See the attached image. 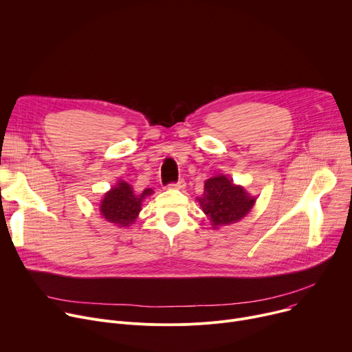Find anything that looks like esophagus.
Returning a JSON list of instances; mask_svg holds the SVG:
<instances>
[{
	"label": "esophagus",
	"instance_id": "obj_1",
	"mask_svg": "<svg viewBox=\"0 0 352 352\" xmlns=\"http://www.w3.org/2000/svg\"><path fill=\"white\" fill-rule=\"evenodd\" d=\"M169 186L175 187V188H184L186 187V182L183 179H179L176 183H170Z\"/></svg>",
	"mask_w": 352,
	"mask_h": 352
}]
</instances>
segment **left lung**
Masks as SVG:
<instances>
[{"mask_svg": "<svg viewBox=\"0 0 352 352\" xmlns=\"http://www.w3.org/2000/svg\"><path fill=\"white\" fill-rule=\"evenodd\" d=\"M197 201L214 228H218L246 217L253 208L256 197L250 196L242 186L233 184L230 179L219 175L204 183V192Z\"/></svg>", "mask_w": 352, "mask_h": 352, "instance_id": "left-lung-1", "label": "left lung"}]
</instances>
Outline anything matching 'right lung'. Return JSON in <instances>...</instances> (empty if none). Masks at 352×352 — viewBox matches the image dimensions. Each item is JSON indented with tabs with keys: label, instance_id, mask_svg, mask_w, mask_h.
I'll return each instance as SVG.
<instances>
[{
	"label": "right lung",
	"instance_id": "1",
	"mask_svg": "<svg viewBox=\"0 0 352 352\" xmlns=\"http://www.w3.org/2000/svg\"><path fill=\"white\" fill-rule=\"evenodd\" d=\"M153 191L145 188L141 194H135L131 186L123 180L110 188L100 203L102 217L120 228L130 226L141 211L142 200Z\"/></svg>",
	"mask_w": 352,
	"mask_h": 352
}]
</instances>
